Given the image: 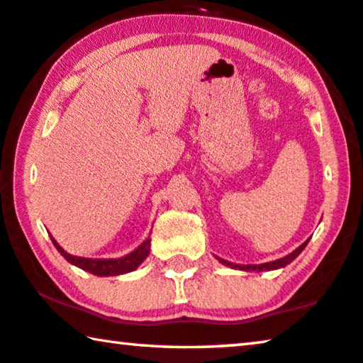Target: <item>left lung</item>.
<instances>
[{"label":"left lung","instance_id":"obj_1","mask_svg":"<svg viewBox=\"0 0 363 363\" xmlns=\"http://www.w3.org/2000/svg\"><path fill=\"white\" fill-rule=\"evenodd\" d=\"M306 243H308V240H306L305 243L300 245L297 250H294L291 255L284 256L281 259H276V261H271V263H263V264H235V263H228V261L222 259V258H217L220 261L222 264H225L228 267H233V269H242V271H271V269H279V267H284L287 264H291L292 261L297 258V256L303 252V248L306 247Z\"/></svg>","mask_w":363,"mask_h":363}]
</instances>
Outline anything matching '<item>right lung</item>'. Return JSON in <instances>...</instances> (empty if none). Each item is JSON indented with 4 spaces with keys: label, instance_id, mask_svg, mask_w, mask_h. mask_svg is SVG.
I'll use <instances>...</instances> for the list:
<instances>
[{
    "label": "right lung",
    "instance_id": "obj_1",
    "mask_svg": "<svg viewBox=\"0 0 363 363\" xmlns=\"http://www.w3.org/2000/svg\"><path fill=\"white\" fill-rule=\"evenodd\" d=\"M50 238H52L53 245L57 247L61 256H65V259L68 261V263L81 267V269H84V271H89L91 274H96V276H120V274H126V272L135 271L136 267L147 258L149 250H150V238H147V240H144L141 245H139L135 252H131L130 255L123 256V258H118V259L96 258V259H92V258H81V256H72L69 253H66L65 250L57 243V240H55L52 235H50Z\"/></svg>",
    "mask_w": 363,
    "mask_h": 363
}]
</instances>
